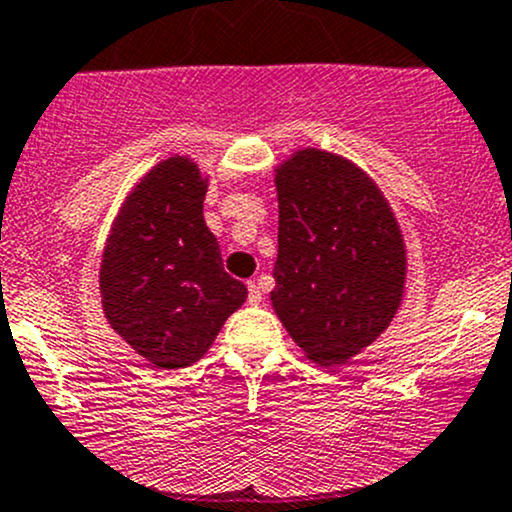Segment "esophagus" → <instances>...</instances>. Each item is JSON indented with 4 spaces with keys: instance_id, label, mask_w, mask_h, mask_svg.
Segmentation results:
<instances>
[{
    "instance_id": "1",
    "label": "esophagus",
    "mask_w": 512,
    "mask_h": 512,
    "mask_svg": "<svg viewBox=\"0 0 512 512\" xmlns=\"http://www.w3.org/2000/svg\"><path fill=\"white\" fill-rule=\"evenodd\" d=\"M246 288H249V305H261L263 302V295H261V288H258V283H254V280H251L249 285H246Z\"/></svg>"
}]
</instances>
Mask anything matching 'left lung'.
<instances>
[{
    "label": "left lung",
    "instance_id": "obj_1",
    "mask_svg": "<svg viewBox=\"0 0 512 512\" xmlns=\"http://www.w3.org/2000/svg\"><path fill=\"white\" fill-rule=\"evenodd\" d=\"M273 173L271 305L312 364L342 366L376 342L403 305V232L376 180L339 153L298 148Z\"/></svg>",
    "mask_w": 512,
    "mask_h": 512
}]
</instances>
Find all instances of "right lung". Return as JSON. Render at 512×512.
Listing matches in <instances>:
<instances>
[{
    "mask_svg": "<svg viewBox=\"0 0 512 512\" xmlns=\"http://www.w3.org/2000/svg\"><path fill=\"white\" fill-rule=\"evenodd\" d=\"M207 185L190 156L156 163L124 197L102 249L104 317L163 371L200 361L249 295L205 224Z\"/></svg>",
    "mask_w": 512,
    "mask_h": 512,
    "instance_id": "1",
    "label": "right lung"
}]
</instances>
